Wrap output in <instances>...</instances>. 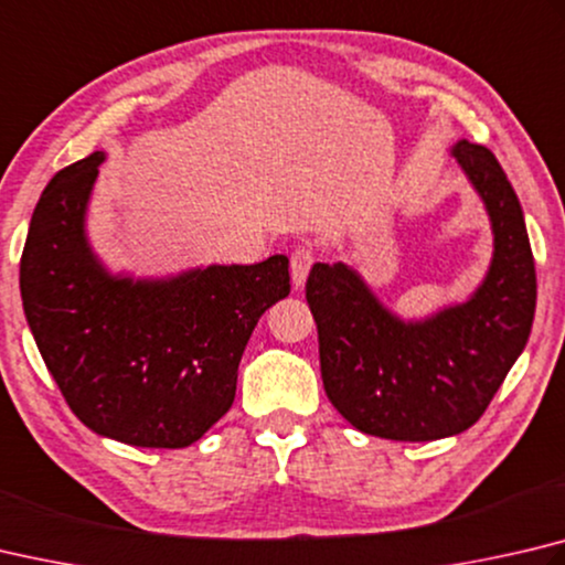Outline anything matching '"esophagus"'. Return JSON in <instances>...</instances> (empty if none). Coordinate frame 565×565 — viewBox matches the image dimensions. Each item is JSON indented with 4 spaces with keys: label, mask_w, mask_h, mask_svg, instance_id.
<instances>
[{
    "label": "esophagus",
    "mask_w": 565,
    "mask_h": 565,
    "mask_svg": "<svg viewBox=\"0 0 565 565\" xmlns=\"http://www.w3.org/2000/svg\"><path fill=\"white\" fill-rule=\"evenodd\" d=\"M313 262H316V252L311 244H299V247L291 252V279L296 284V289H301L306 284V276H309Z\"/></svg>",
    "instance_id": "obj_1"
}]
</instances>
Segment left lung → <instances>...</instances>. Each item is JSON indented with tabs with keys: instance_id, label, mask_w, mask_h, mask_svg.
I'll use <instances>...</instances> for the list:
<instances>
[{
	"instance_id": "1",
	"label": "left lung",
	"mask_w": 565,
	"mask_h": 565,
	"mask_svg": "<svg viewBox=\"0 0 565 565\" xmlns=\"http://www.w3.org/2000/svg\"><path fill=\"white\" fill-rule=\"evenodd\" d=\"M452 152L494 230V259L467 303L403 323L351 266L318 262L306 279L323 390L365 435L429 443L465 433L529 341L536 269L516 192L484 146L459 140Z\"/></svg>"
}]
</instances>
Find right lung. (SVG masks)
I'll use <instances>...</instances> for the list:
<instances>
[{
    "label": "right lung",
    "instance_id": "obj_1",
    "mask_svg": "<svg viewBox=\"0 0 565 565\" xmlns=\"http://www.w3.org/2000/svg\"><path fill=\"white\" fill-rule=\"evenodd\" d=\"M100 162L94 152L41 192L19 266L26 321L88 429L132 447H188L232 407L256 321L291 291L289 259L116 279L84 234Z\"/></svg>",
    "mask_w": 565,
    "mask_h": 565
}]
</instances>
